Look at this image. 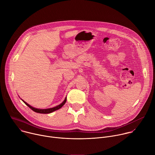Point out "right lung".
Wrapping results in <instances>:
<instances>
[{
  "label": "right lung",
  "mask_w": 155,
  "mask_h": 155,
  "mask_svg": "<svg viewBox=\"0 0 155 155\" xmlns=\"http://www.w3.org/2000/svg\"><path fill=\"white\" fill-rule=\"evenodd\" d=\"M22 101H23L25 104L28 105L31 109H32L33 111H34L35 112H37V113H39V114H50V113H52L54 111H56V110L61 108L64 104L66 102V101H67V97H65L64 101L61 103L59 105L54 107H53V108H46V109H41V108H35V107H32L31 105H30L29 104H28L27 102H26L25 101H24L23 99H21Z\"/></svg>",
  "instance_id": "obj_1"
}]
</instances>
